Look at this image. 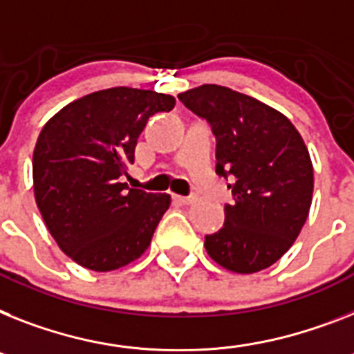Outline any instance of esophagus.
Masks as SVG:
<instances>
[{"label":"esophagus","mask_w":354,"mask_h":354,"mask_svg":"<svg viewBox=\"0 0 354 354\" xmlns=\"http://www.w3.org/2000/svg\"><path fill=\"white\" fill-rule=\"evenodd\" d=\"M174 198L179 204H184V206H188V204L195 203V197H192V195H189V197H184V195H175Z\"/></svg>","instance_id":"34e87169"}]
</instances>
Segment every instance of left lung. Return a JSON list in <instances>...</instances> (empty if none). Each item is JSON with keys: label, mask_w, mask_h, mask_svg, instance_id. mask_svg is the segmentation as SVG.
Wrapping results in <instances>:
<instances>
[{"label": "left lung", "mask_w": 354, "mask_h": 354, "mask_svg": "<svg viewBox=\"0 0 354 354\" xmlns=\"http://www.w3.org/2000/svg\"><path fill=\"white\" fill-rule=\"evenodd\" d=\"M179 101L212 124L217 174L232 177L235 203L204 248L241 275L275 264L293 246L313 198V165L302 136L275 108L227 86L203 84Z\"/></svg>", "instance_id": "obj_1"}]
</instances>
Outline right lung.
<instances>
[{
  "label": "right lung",
  "instance_id": "obj_1",
  "mask_svg": "<svg viewBox=\"0 0 354 354\" xmlns=\"http://www.w3.org/2000/svg\"><path fill=\"white\" fill-rule=\"evenodd\" d=\"M175 99L153 90H99L48 119L34 148L36 204L63 253L92 271H113L148 250L170 208L168 194L119 183L136 159L137 139Z\"/></svg>",
  "mask_w": 354,
  "mask_h": 354
}]
</instances>
